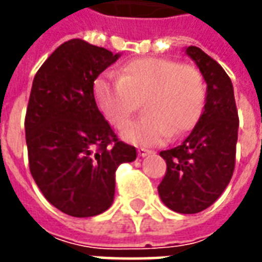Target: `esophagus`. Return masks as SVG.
I'll list each match as a JSON object with an SVG mask.
<instances>
[{"label": "esophagus", "mask_w": 262, "mask_h": 262, "mask_svg": "<svg viewBox=\"0 0 262 262\" xmlns=\"http://www.w3.org/2000/svg\"><path fill=\"white\" fill-rule=\"evenodd\" d=\"M137 153H139V156H140V157H146V156H148V154H151V153H153V151H151V150H148V148L139 147V150H137Z\"/></svg>", "instance_id": "esophagus-1"}]
</instances>
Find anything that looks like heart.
Segmentation results:
<instances>
[{
  "label": "heart",
  "mask_w": 262,
  "mask_h": 262,
  "mask_svg": "<svg viewBox=\"0 0 262 262\" xmlns=\"http://www.w3.org/2000/svg\"><path fill=\"white\" fill-rule=\"evenodd\" d=\"M105 118L123 127L142 102L148 114L122 130L126 142L154 146L196 125L206 102V81L196 66L161 57L132 60L119 77L103 74L94 84Z\"/></svg>",
  "instance_id": "obj_1"
}]
</instances>
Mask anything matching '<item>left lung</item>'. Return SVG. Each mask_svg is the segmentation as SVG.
I'll return each mask as SVG.
<instances>
[{
	"label": "left lung",
	"mask_w": 262,
	"mask_h": 262,
	"mask_svg": "<svg viewBox=\"0 0 262 262\" xmlns=\"http://www.w3.org/2000/svg\"><path fill=\"white\" fill-rule=\"evenodd\" d=\"M187 54L208 84L205 111L184 142L161 151L167 171L159 185L165 206L178 213H198L209 208L230 182L236 165L238 114L233 84L222 66L196 46Z\"/></svg>",
	"instance_id": "left-lung-1"
}]
</instances>
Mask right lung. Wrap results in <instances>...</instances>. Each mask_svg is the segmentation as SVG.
Instances as JSON below:
<instances>
[{
	"mask_svg": "<svg viewBox=\"0 0 262 262\" xmlns=\"http://www.w3.org/2000/svg\"><path fill=\"white\" fill-rule=\"evenodd\" d=\"M119 54L81 39L60 45L37 70L25 116L29 170L63 213L90 217L114 202L115 176L136 159L98 109L94 81Z\"/></svg>",
	"mask_w": 262,
	"mask_h": 262,
	"instance_id": "obj_1",
	"label": "right lung"
}]
</instances>
